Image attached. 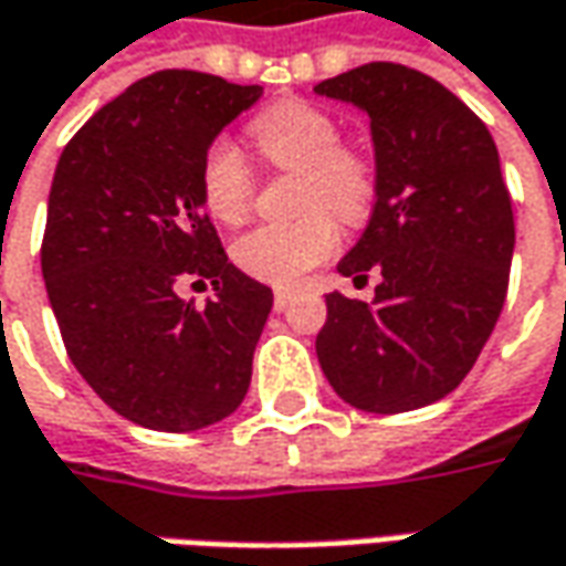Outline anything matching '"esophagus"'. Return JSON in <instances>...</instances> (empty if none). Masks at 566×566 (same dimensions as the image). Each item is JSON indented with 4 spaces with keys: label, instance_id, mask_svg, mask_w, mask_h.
<instances>
[{
    "label": "esophagus",
    "instance_id": "34e87169",
    "mask_svg": "<svg viewBox=\"0 0 566 566\" xmlns=\"http://www.w3.org/2000/svg\"><path fill=\"white\" fill-rule=\"evenodd\" d=\"M287 303H291V291H284V287H279V291H275V301H272V306H275V310L282 313Z\"/></svg>",
    "mask_w": 566,
    "mask_h": 566
}]
</instances>
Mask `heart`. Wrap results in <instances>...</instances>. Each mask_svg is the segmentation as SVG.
<instances>
[{
    "label": "heart",
    "mask_w": 566,
    "mask_h": 566,
    "mask_svg": "<svg viewBox=\"0 0 566 566\" xmlns=\"http://www.w3.org/2000/svg\"><path fill=\"white\" fill-rule=\"evenodd\" d=\"M250 140L272 168L297 171L294 222L253 224L231 244V260L241 272L265 284L301 282L313 265L338 250V222L360 224L376 203V163L357 147L342 144V125L325 108L284 99L250 122ZM200 193L216 222L234 224L247 216L256 193L253 168L241 149L212 140L200 163Z\"/></svg>",
    "instance_id": "heart-1"
}]
</instances>
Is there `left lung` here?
<instances>
[{
  "mask_svg": "<svg viewBox=\"0 0 566 566\" xmlns=\"http://www.w3.org/2000/svg\"><path fill=\"white\" fill-rule=\"evenodd\" d=\"M369 115L376 206L338 263L373 303L338 291L316 357L328 385L366 413L436 403L473 369L507 297L514 209L489 127L422 71L369 62L316 84Z\"/></svg>",
  "mask_w": 566,
  "mask_h": 566,
  "instance_id": "obj_1",
  "label": "left lung"
}]
</instances>
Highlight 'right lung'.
Segmentation results:
<instances>
[{"instance_id":"add662e5","label":"right lung","mask_w":566,"mask_h":566,"mask_svg":"<svg viewBox=\"0 0 566 566\" xmlns=\"http://www.w3.org/2000/svg\"><path fill=\"white\" fill-rule=\"evenodd\" d=\"M263 87L156 71L62 149L43 234V282L71 363L115 413L156 432L231 417L253 373L272 291L234 263L203 212L209 144ZM209 281L197 307L177 284Z\"/></svg>"}]
</instances>
